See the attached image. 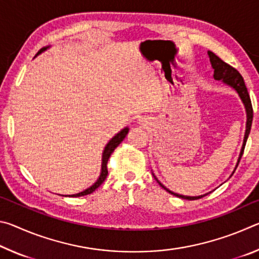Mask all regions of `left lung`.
I'll return each instance as SVG.
<instances>
[{
	"label": "left lung",
	"instance_id": "left-lung-1",
	"mask_svg": "<svg viewBox=\"0 0 259 259\" xmlns=\"http://www.w3.org/2000/svg\"><path fill=\"white\" fill-rule=\"evenodd\" d=\"M208 56H209V59H210V64H211V67L213 68V78L217 81H222L223 83H225L226 85H229L231 88H233V89L238 93L239 97L241 99V102L243 103L244 105V108H245V114H247V122H245V133H244V137H243V143H242V147H241V151H240V154H239V159L238 162H236V165L233 170V172L232 175L234 174L236 166H238L239 162L241 160V156L243 154V150H244V146H245V143H247V139H248V136L249 133H250V129H251V123H252V106H251V100L250 97H249V94H248V90L247 88H245L244 84V81L242 76H241V74L236 71L235 68H233L232 66H230L229 64H226L225 61H223L219 57H217L216 55L213 54L211 51H208ZM231 175V176H232ZM153 176H154V174H153ZM154 178L156 179V182L160 184V186L162 188H164L166 192H169L170 194H172L175 196H178V198L181 199H185V200H198L203 198V195H199V196H187V195H182V194H177V193L171 192L170 190H168L163 184H161L159 181H157V178L154 176ZM208 194V193H207Z\"/></svg>",
	"mask_w": 259,
	"mask_h": 259
}]
</instances>
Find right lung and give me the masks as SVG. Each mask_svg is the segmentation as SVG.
Returning a JSON list of instances; mask_svg holds the SVG:
<instances>
[{
    "instance_id": "right-lung-1",
    "label": "right lung",
    "mask_w": 259,
    "mask_h": 259,
    "mask_svg": "<svg viewBox=\"0 0 259 259\" xmlns=\"http://www.w3.org/2000/svg\"><path fill=\"white\" fill-rule=\"evenodd\" d=\"M49 48H50V46L42 48V49L37 52L36 56L41 55L42 52H45L46 50L49 49ZM36 56H35V57H36ZM35 57H34V58H35ZM128 133H129V128H128V126H125V128L122 129V130L120 131V133H117V134H116L115 136H114V137L106 144V146H105L104 151H103V155H102V169H100V175H99V177H98L97 181H96V182L93 184V185H91L90 187H88L87 190H84V191H82V192H80V193H76V194L65 195V196H71V198H77V196H83V195L91 194V193L95 192L100 185H102L105 179H106L107 174H108V171H107V161H108V159H109V156H111V154L114 152V150H115V148L120 145L122 140H123V139L125 138V136L128 135Z\"/></svg>"
}]
</instances>
